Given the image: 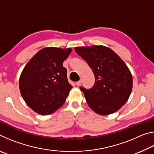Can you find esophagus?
<instances>
[{
	"instance_id": "1",
	"label": "esophagus",
	"mask_w": 154,
	"mask_h": 154,
	"mask_svg": "<svg viewBox=\"0 0 154 154\" xmlns=\"http://www.w3.org/2000/svg\"><path fill=\"white\" fill-rule=\"evenodd\" d=\"M81 83H82V80L80 79L79 81H78V82H76V85H77V86H79V85H81Z\"/></svg>"
}]
</instances>
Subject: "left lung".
<instances>
[{
	"instance_id": "obj_1",
	"label": "left lung",
	"mask_w": 154,
	"mask_h": 154,
	"mask_svg": "<svg viewBox=\"0 0 154 154\" xmlns=\"http://www.w3.org/2000/svg\"><path fill=\"white\" fill-rule=\"evenodd\" d=\"M75 51L87 62L94 74L92 88L80 87L88 105L103 116L118 111L126 103L132 89V77L125 62L103 45L77 47Z\"/></svg>"
}]
</instances>
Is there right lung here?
<instances>
[{"mask_svg":"<svg viewBox=\"0 0 154 154\" xmlns=\"http://www.w3.org/2000/svg\"><path fill=\"white\" fill-rule=\"evenodd\" d=\"M72 49L45 48L26 65L19 80L20 90L28 106L36 113L49 115L66 101L72 88L63 62Z\"/></svg>","mask_w":154,"mask_h":154,"instance_id":"obj_1","label":"right lung"}]
</instances>
